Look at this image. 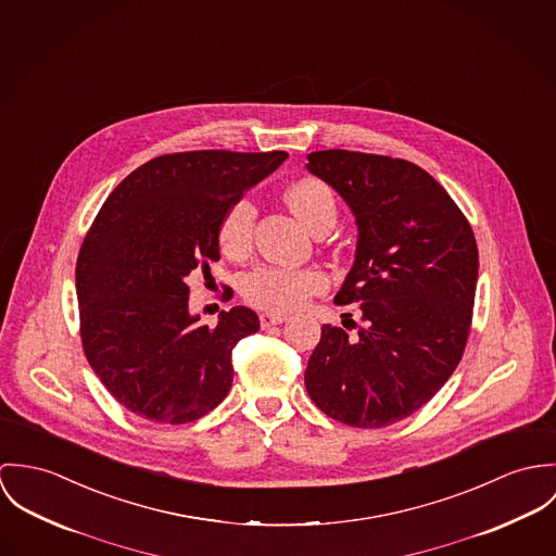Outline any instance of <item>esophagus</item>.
Here are the masks:
<instances>
[{"label": "esophagus", "mask_w": 556, "mask_h": 556, "mask_svg": "<svg viewBox=\"0 0 556 556\" xmlns=\"http://www.w3.org/2000/svg\"><path fill=\"white\" fill-rule=\"evenodd\" d=\"M286 319H288V315H283V313H262V315H260V324H262V328L283 324Z\"/></svg>", "instance_id": "34e87169"}]
</instances>
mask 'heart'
Masks as SVG:
<instances>
[{
  "label": "heart",
  "instance_id": "obj_1",
  "mask_svg": "<svg viewBox=\"0 0 556 556\" xmlns=\"http://www.w3.org/2000/svg\"><path fill=\"white\" fill-rule=\"evenodd\" d=\"M286 202L294 215L317 230L324 224H334V198L330 187L315 177H303L286 191ZM255 224V204L249 198L235 200L219 219V248L228 255H245L251 248ZM324 275L313 268L260 266L243 279L241 292L251 305L268 311H290L303 305L308 296L324 290Z\"/></svg>",
  "mask_w": 556,
  "mask_h": 556
}]
</instances>
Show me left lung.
Returning <instances> with one entry per match:
<instances>
[{
    "label": "left lung",
    "instance_id": "1",
    "mask_svg": "<svg viewBox=\"0 0 556 556\" xmlns=\"http://www.w3.org/2000/svg\"><path fill=\"white\" fill-rule=\"evenodd\" d=\"M307 160L356 217V260L334 303H363V324L352 319L356 337L321 326L305 386L332 420L381 429L429 403L463 358L476 237L447 191L407 160L345 149Z\"/></svg>",
    "mask_w": 556,
    "mask_h": 556
}]
</instances>
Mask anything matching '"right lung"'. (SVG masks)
I'll return each instance as SVG.
<instances>
[{"label":"right lung","instance_id":"right-lung-1","mask_svg":"<svg viewBox=\"0 0 556 556\" xmlns=\"http://www.w3.org/2000/svg\"><path fill=\"white\" fill-rule=\"evenodd\" d=\"M286 151L160 155L102 204L76 262L85 356L131 414L186 425L215 409L232 386V350L260 330L248 307L202 326L187 308V275L219 260V219ZM232 290L226 288V299Z\"/></svg>","mask_w":556,"mask_h":556}]
</instances>
